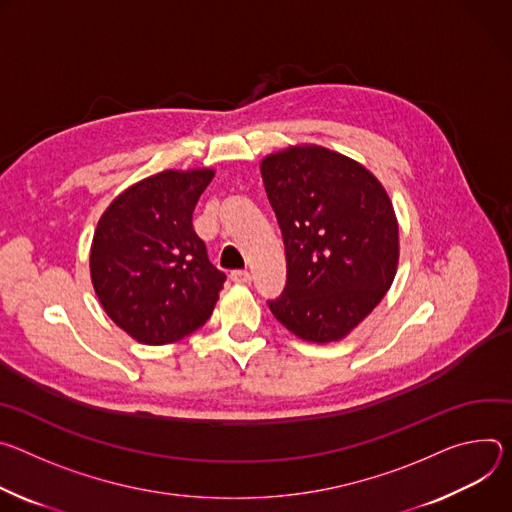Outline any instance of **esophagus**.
<instances>
[{
    "label": "esophagus",
    "mask_w": 512,
    "mask_h": 512,
    "mask_svg": "<svg viewBox=\"0 0 512 512\" xmlns=\"http://www.w3.org/2000/svg\"><path fill=\"white\" fill-rule=\"evenodd\" d=\"M230 276H232L234 282H238V285H248V282L252 280V276H250L248 270H234Z\"/></svg>",
    "instance_id": "34e87169"
}]
</instances>
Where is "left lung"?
Masks as SVG:
<instances>
[{"label": "left lung", "instance_id": "obj_1", "mask_svg": "<svg viewBox=\"0 0 512 512\" xmlns=\"http://www.w3.org/2000/svg\"><path fill=\"white\" fill-rule=\"evenodd\" d=\"M260 173L285 242L287 285L268 301L297 337H346L390 289L399 223L380 181L356 160L321 146H291Z\"/></svg>", "mask_w": 512, "mask_h": 512}]
</instances>
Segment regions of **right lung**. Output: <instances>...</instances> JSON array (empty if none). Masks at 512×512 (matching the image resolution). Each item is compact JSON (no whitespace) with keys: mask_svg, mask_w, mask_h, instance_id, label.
<instances>
[{"mask_svg":"<svg viewBox=\"0 0 512 512\" xmlns=\"http://www.w3.org/2000/svg\"><path fill=\"white\" fill-rule=\"evenodd\" d=\"M211 168L164 170L111 201L91 246V280L109 319L148 346L173 344L213 313L225 274L193 230Z\"/></svg>","mask_w":512,"mask_h":512,"instance_id":"add662e5","label":"right lung"}]
</instances>
